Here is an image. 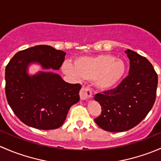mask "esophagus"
<instances>
[{
  "mask_svg": "<svg viewBox=\"0 0 161 161\" xmlns=\"http://www.w3.org/2000/svg\"><path fill=\"white\" fill-rule=\"evenodd\" d=\"M92 90L89 87H82L79 92L81 100H87L92 97Z\"/></svg>",
  "mask_w": 161,
  "mask_h": 161,
  "instance_id": "obj_1",
  "label": "esophagus"
}]
</instances>
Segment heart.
<instances>
[{
  "label": "heart",
  "instance_id": "1",
  "mask_svg": "<svg viewBox=\"0 0 161 161\" xmlns=\"http://www.w3.org/2000/svg\"><path fill=\"white\" fill-rule=\"evenodd\" d=\"M62 71L72 77L95 80L97 88L110 90L119 83L126 71L124 61L110 54H100L94 57H83L75 61L64 62Z\"/></svg>",
  "mask_w": 161,
  "mask_h": 161
}]
</instances>
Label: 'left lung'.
<instances>
[{
    "label": "left lung",
    "mask_w": 161,
    "mask_h": 161,
    "mask_svg": "<svg viewBox=\"0 0 161 161\" xmlns=\"http://www.w3.org/2000/svg\"><path fill=\"white\" fill-rule=\"evenodd\" d=\"M129 74L114 89L99 92L94 99L101 114L94 119L99 127L111 132L129 130L147 117L154 104L158 77L152 64L133 50H125Z\"/></svg>",
    "instance_id": "obj_1"
}]
</instances>
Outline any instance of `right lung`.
Wrapping results in <instances>:
<instances>
[{"label": "right lung", "instance_id": "add662e5", "mask_svg": "<svg viewBox=\"0 0 161 161\" xmlns=\"http://www.w3.org/2000/svg\"><path fill=\"white\" fill-rule=\"evenodd\" d=\"M66 53L47 45H37L20 50L5 69V93L8 103L22 122L43 130L61 127L69 108L79 101L81 85L66 82L53 72L27 74L30 63L43 69L58 70Z\"/></svg>", "mask_w": 161, "mask_h": 161}]
</instances>
